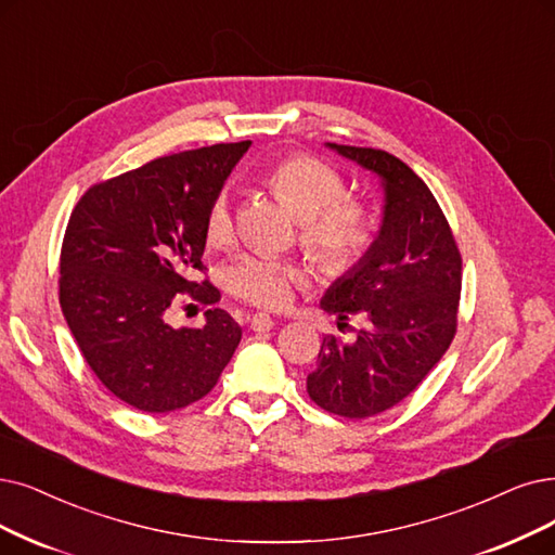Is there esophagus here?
I'll use <instances>...</instances> for the list:
<instances>
[{
    "instance_id": "34e87169",
    "label": "esophagus",
    "mask_w": 555,
    "mask_h": 555,
    "mask_svg": "<svg viewBox=\"0 0 555 555\" xmlns=\"http://www.w3.org/2000/svg\"><path fill=\"white\" fill-rule=\"evenodd\" d=\"M248 321H250V327H253L255 332H269V330L275 325V321H273L269 314H261V312H259V314H253Z\"/></svg>"
}]
</instances>
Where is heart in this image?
<instances>
[{
    "mask_svg": "<svg viewBox=\"0 0 555 555\" xmlns=\"http://www.w3.org/2000/svg\"><path fill=\"white\" fill-rule=\"evenodd\" d=\"M266 186L298 216V241L321 271L344 273L373 243V218L360 197L344 195V175L330 164L292 154L266 172ZM234 234V205L228 189L218 191L205 216V236L225 246ZM225 292L243 302L280 309L302 284V271L289 261L241 255L220 275Z\"/></svg>",
    "mask_w": 555,
    "mask_h": 555,
    "instance_id": "heart-1",
    "label": "heart"
}]
</instances>
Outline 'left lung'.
<instances>
[{"mask_svg": "<svg viewBox=\"0 0 555 555\" xmlns=\"http://www.w3.org/2000/svg\"><path fill=\"white\" fill-rule=\"evenodd\" d=\"M330 147L383 177L385 216L369 253L321 300L341 321L364 317L366 327L352 344L323 337L307 393L330 414L366 418L401 403L449 350L462 257L444 211L408 164L375 147Z\"/></svg>", "mask_w": 555, "mask_h": 555, "instance_id": "left-lung-1", "label": "left lung"}]
</instances>
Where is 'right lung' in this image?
I'll use <instances>...</instances> for the list:
<instances>
[{
    "instance_id": "add662e5",
    "label": "right lung",
    "mask_w": 555,
    "mask_h": 555,
    "mask_svg": "<svg viewBox=\"0 0 555 555\" xmlns=\"http://www.w3.org/2000/svg\"><path fill=\"white\" fill-rule=\"evenodd\" d=\"M250 141L159 157L88 189L65 228L59 300L86 364L122 403L150 414L182 410L218 383L241 341L220 307L203 327L175 330L184 296L216 305L205 273V216Z\"/></svg>"
}]
</instances>
